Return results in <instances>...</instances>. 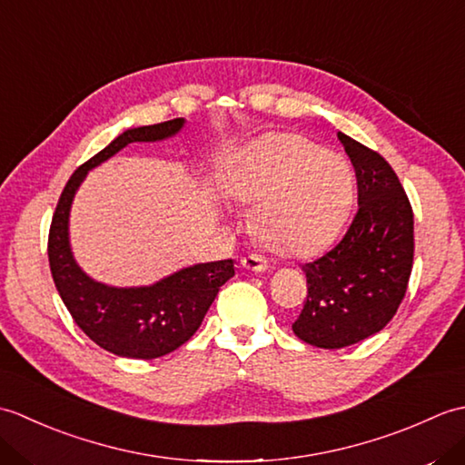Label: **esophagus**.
<instances>
[{
	"instance_id": "obj_1",
	"label": "esophagus",
	"mask_w": 465,
	"mask_h": 465,
	"mask_svg": "<svg viewBox=\"0 0 465 465\" xmlns=\"http://www.w3.org/2000/svg\"><path fill=\"white\" fill-rule=\"evenodd\" d=\"M242 265L248 272H255V273H262V272H268V262H265L262 255H255V253H252V255H245V258L242 260Z\"/></svg>"
}]
</instances>
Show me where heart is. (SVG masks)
<instances>
[{"instance_id":"1","label":"heart","mask_w":465,"mask_h":465,"mask_svg":"<svg viewBox=\"0 0 465 465\" xmlns=\"http://www.w3.org/2000/svg\"><path fill=\"white\" fill-rule=\"evenodd\" d=\"M227 200L253 207L260 242L282 258H310L340 233L353 200V172L340 153L298 134H268L233 163Z\"/></svg>"}]
</instances>
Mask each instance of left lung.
<instances>
[{
	"label": "left lung",
	"mask_w": 465,
	"mask_h": 465,
	"mask_svg": "<svg viewBox=\"0 0 465 465\" xmlns=\"http://www.w3.org/2000/svg\"><path fill=\"white\" fill-rule=\"evenodd\" d=\"M358 177V213L331 252L302 265L308 298L292 330L305 343L340 350L383 330L406 295L413 212L383 157L338 132Z\"/></svg>",
	"instance_id": "obj_1"
}]
</instances>
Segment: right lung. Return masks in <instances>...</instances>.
<instances>
[{
  "instance_id": "add662e5",
  "label": "right lung",
  "mask_w": 465,
  "mask_h": 465,
  "mask_svg": "<svg viewBox=\"0 0 465 465\" xmlns=\"http://www.w3.org/2000/svg\"><path fill=\"white\" fill-rule=\"evenodd\" d=\"M183 124V117H175L163 124L132 127L117 135L69 177L49 227V270L67 312L87 338L122 358H162L190 340L217 292L233 278V260L195 263L153 285L114 288L92 280L74 260L69 248V210L77 187L95 165L110 160L127 143L167 140L180 132Z\"/></svg>"
}]
</instances>
